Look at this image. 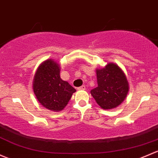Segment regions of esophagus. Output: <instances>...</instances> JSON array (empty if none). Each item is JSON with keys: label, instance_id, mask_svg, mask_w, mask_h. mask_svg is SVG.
<instances>
[{"label": "esophagus", "instance_id": "esophagus-1", "mask_svg": "<svg viewBox=\"0 0 158 158\" xmlns=\"http://www.w3.org/2000/svg\"><path fill=\"white\" fill-rule=\"evenodd\" d=\"M77 89H78V90H85V86L82 85V86H80V87L78 88Z\"/></svg>", "mask_w": 158, "mask_h": 158}]
</instances>
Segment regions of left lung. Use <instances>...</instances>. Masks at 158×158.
<instances>
[{
  "label": "left lung",
  "mask_w": 158,
  "mask_h": 158,
  "mask_svg": "<svg viewBox=\"0 0 158 158\" xmlns=\"http://www.w3.org/2000/svg\"><path fill=\"white\" fill-rule=\"evenodd\" d=\"M96 75L98 86L90 92L97 104L104 110L118 107L127 98L129 88L123 69L117 64L109 63L96 69Z\"/></svg>",
  "instance_id": "left-lung-1"
}]
</instances>
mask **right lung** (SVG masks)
I'll list each match as a JSON object with an SVG mask.
<instances>
[{
	"instance_id": "obj_1",
	"label": "right lung",
	"mask_w": 158,
	"mask_h": 158,
	"mask_svg": "<svg viewBox=\"0 0 158 158\" xmlns=\"http://www.w3.org/2000/svg\"><path fill=\"white\" fill-rule=\"evenodd\" d=\"M60 66L53 59L40 64L34 76L32 89L41 105L50 110H63L76 89L60 76Z\"/></svg>"
}]
</instances>
